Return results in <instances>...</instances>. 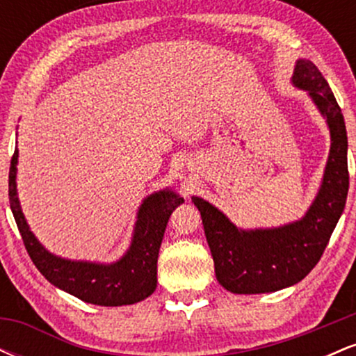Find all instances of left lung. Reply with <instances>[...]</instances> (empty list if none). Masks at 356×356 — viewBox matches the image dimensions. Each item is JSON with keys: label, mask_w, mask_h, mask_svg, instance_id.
Instances as JSON below:
<instances>
[{"label": "left lung", "mask_w": 356, "mask_h": 356, "mask_svg": "<svg viewBox=\"0 0 356 356\" xmlns=\"http://www.w3.org/2000/svg\"><path fill=\"white\" fill-rule=\"evenodd\" d=\"M291 83L305 90L330 129V155L316 197L300 220L266 229H243L202 197H192L219 284L234 295L275 293L300 283L316 266L345 209L348 194V138L328 81L313 61L296 60Z\"/></svg>", "instance_id": "obj_1"}]
</instances>
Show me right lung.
Returning <instances> with one entry per match:
<instances>
[{
  "mask_svg": "<svg viewBox=\"0 0 356 356\" xmlns=\"http://www.w3.org/2000/svg\"><path fill=\"white\" fill-rule=\"evenodd\" d=\"M18 149L10 165V206L24 248L38 271L56 288L85 303L124 306L145 300L157 288V257L170 214L184 202L172 189L147 195L137 211L132 241L125 254L115 263L73 261L48 251L30 231L16 191Z\"/></svg>",
  "mask_w": 356,
  "mask_h": 356,
  "instance_id": "add662e5",
  "label": "right lung"
}]
</instances>
